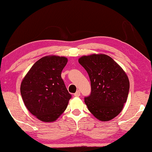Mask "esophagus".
<instances>
[{
    "mask_svg": "<svg viewBox=\"0 0 152 152\" xmlns=\"http://www.w3.org/2000/svg\"><path fill=\"white\" fill-rule=\"evenodd\" d=\"M80 91H79V90L76 91V92L74 94V96H76V97L80 96Z\"/></svg>",
    "mask_w": 152,
    "mask_h": 152,
    "instance_id": "1",
    "label": "esophagus"
}]
</instances>
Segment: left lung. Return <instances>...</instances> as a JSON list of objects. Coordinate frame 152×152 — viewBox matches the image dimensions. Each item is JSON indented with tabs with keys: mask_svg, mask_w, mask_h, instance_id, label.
Returning a JSON list of instances; mask_svg holds the SVG:
<instances>
[{
	"mask_svg": "<svg viewBox=\"0 0 152 152\" xmlns=\"http://www.w3.org/2000/svg\"><path fill=\"white\" fill-rule=\"evenodd\" d=\"M78 63L90 79L91 94L85 98L89 112L101 121L118 116L127 101L129 89V78L124 70L105 54L83 56Z\"/></svg>",
	"mask_w": 152,
	"mask_h": 152,
	"instance_id": "obj_1",
	"label": "left lung"
}]
</instances>
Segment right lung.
I'll list each match as a JSON object with an SVG mask.
<instances>
[{
	"instance_id": "right-lung-1",
	"label": "right lung",
	"mask_w": 152,
	"mask_h": 152,
	"mask_svg": "<svg viewBox=\"0 0 152 152\" xmlns=\"http://www.w3.org/2000/svg\"><path fill=\"white\" fill-rule=\"evenodd\" d=\"M67 58L47 56L34 64L20 85L23 102L31 114L43 122L55 121L67 108L72 96L61 72Z\"/></svg>"
}]
</instances>
